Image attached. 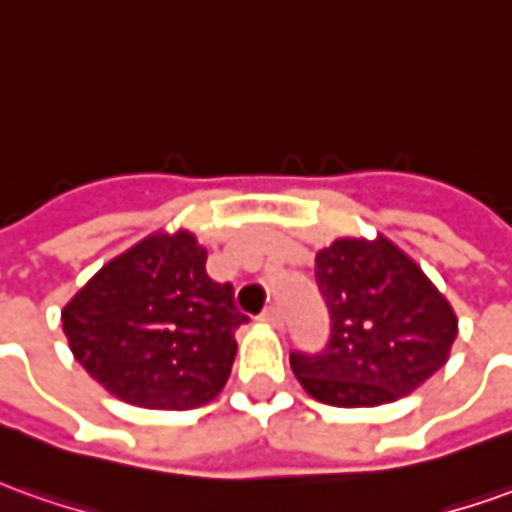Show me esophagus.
Masks as SVG:
<instances>
[{
	"label": "esophagus",
	"mask_w": 512,
	"mask_h": 512,
	"mask_svg": "<svg viewBox=\"0 0 512 512\" xmlns=\"http://www.w3.org/2000/svg\"><path fill=\"white\" fill-rule=\"evenodd\" d=\"M262 323L281 329V326H284V317H281V312H278L276 306H270V309H264L262 312Z\"/></svg>",
	"instance_id": "esophagus-1"
}]
</instances>
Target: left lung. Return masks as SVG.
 I'll list each match as a JSON object with an SVG mask.
<instances>
[{
  "label": "left lung",
  "instance_id": "8db88e82",
  "mask_svg": "<svg viewBox=\"0 0 512 512\" xmlns=\"http://www.w3.org/2000/svg\"><path fill=\"white\" fill-rule=\"evenodd\" d=\"M331 315L320 354L292 351L303 390L331 407H379L410 396L446 365L457 315L390 239H337L315 256Z\"/></svg>",
  "mask_w": 512,
  "mask_h": 512
}]
</instances>
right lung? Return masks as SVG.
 Returning a JSON list of instances; mask_svg holds the SVG:
<instances>
[{"instance_id":"right-lung-1","label":"right lung","mask_w":512,"mask_h":512,"mask_svg":"<svg viewBox=\"0 0 512 512\" xmlns=\"http://www.w3.org/2000/svg\"><path fill=\"white\" fill-rule=\"evenodd\" d=\"M74 359L144 410H195L220 396L248 323L231 284L206 273L195 234H153L102 267L61 312Z\"/></svg>"}]
</instances>
